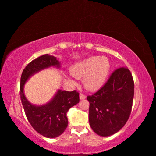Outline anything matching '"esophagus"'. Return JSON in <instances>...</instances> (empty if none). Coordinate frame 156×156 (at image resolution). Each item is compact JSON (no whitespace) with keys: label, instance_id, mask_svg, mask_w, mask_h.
Masks as SVG:
<instances>
[{"label":"esophagus","instance_id":"obj_1","mask_svg":"<svg viewBox=\"0 0 156 156\" xmlns=\"http://www.w3.org/2000/svg\"><path fill=\"white\" fill-rule=\"evenodd\" d=\"M86 98V96L85 95H83V94H80V100H84Z\"/></svg>","mask_w":156,"mask_h":156}]
</instances>
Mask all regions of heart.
<instances>
[{
    "label": "heart",
    "instance_id": "obj_1",
    "mask_svg": "<svg viewBox=\"0 0 156 156\" xmlns=\"http://www.w3.org/2000/svg\"><path fill=\"white\" fill-rule=\"evenodd\" d=\"M110 69V61L107 57L92 56L73 65L69 71L74 78H83L84 88L94 92L104 86Z\"/></svg>",
    "mask_w": 156,
    "mask_h": 156
}]
</instances>
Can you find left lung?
Listing matches in <instances>:
<instances>
[{"label": "left lung", "instance_id": "8db88e82", "mask_svg": "<svg viewBox=\"0 0 156 156\" xmlns=\"http://www.w3.org/2000/svg\"><path fill=\"white\" fill-rule=\"evenodd\" d=\"M133 94L131 73L122 67L112 73L98 91L87 96L89 125L95 133L106 137L120 131L130 115Z\"/></svg>", "mask_w": 156, "mask_h": 156}]
</instances>
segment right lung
<instances>
[{
    "label": "right lung",
    "instance_id": "add662e5",
    "mask_svg": "<svg viewBox=\"0 0 156 156\" xmlns=\"http://www.w3.org/2000/svg\"><path fill=\"white\" fill-rule=\"evenodd\" d=\"M50 67L60 68L56 57L45 54L37 58L26 66L20 78V96L29 122L35 130L46 138L59 136L67 127V112L78 104L79 94L76 91H67L58 89L48 102L37 105L31 104L24 93L25 84L34 74Z\"/></svg>",
    "mask_w": 156,
    "mask_h": 156
}]
</instances>
